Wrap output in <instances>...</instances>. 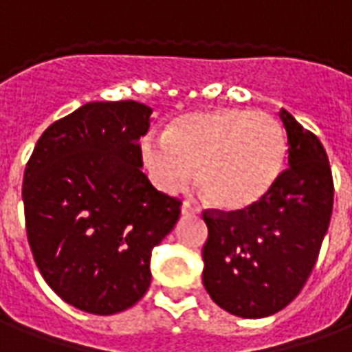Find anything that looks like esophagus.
I'll return each mask as SVG.
<instances>
[{
	"label": "esophagus",
	"mask_w": 352,
	"mask_h": 352,
	"mask_svg": "<svg viewBox=\"0 0 352 352\" xmlns=\"http://www.w3.org/2000/svg\"><path fill=\"white\" fill-rule=\"evenodd\" d=\"M181 213L184 217H194V214H199V209L194 204H190V201H184L183 207H181Z\"/></svg>",
	"instance_id": "1"
}]
</instances>
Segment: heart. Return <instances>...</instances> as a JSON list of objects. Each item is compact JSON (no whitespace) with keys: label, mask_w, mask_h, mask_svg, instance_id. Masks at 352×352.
Masks as SVG:
<instances>
[{"label":"heart","mask_w":352,"mask_h":352,"mask_svg":"<svg viewBox=\"0 0 352 352\" xmlns=\"http://www.w3.org/2000/svg\"><path fill=\"white\" fill-rule=\"evenodd\" d=\"M287 151L275 116L224 107L177 118L164 139H143L141 160L154 183L171 194L196 171L207 204L236 213L260 204L279 183Z\"/></svg>","instance_id":"1"}]
</instances>
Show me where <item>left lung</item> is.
I'll use <instances>...</instances> for the list:
<instances>
[{
    "instance_id": "8db88e82",
    "label": "left lung",
    "mask_w": 352,
    "mask_h": 352,
    "mask_svg": "<svg viewBox=\"0 0 352 352\" xmlns=\"http://www.w3.org/2000/svg\"><path fill=\"white\" fill-rule=\"evenodd\" d=\"M288 168L260 204L245 211H206L204 287L236 317L262 318L285 309L313 272L328 232L333 181L322 143L288 111Z\"/></svg>"
}]
</instances>
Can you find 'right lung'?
Wrapping results in <instances>:
<instances>
[{
    "label": "right lung",
    "instance_id": "add662e5",
    "mask_svg": "<svg viewBox=\"0 0 352 352\" xmlns=\"http://www.w3.org/2000/svg\"><path fill=\"white\" fill-rule=\"evenodd\" d=\"M153 109L92 101L50 124L24 171L28 241L43 279L73 307L113 315L151 287V254L181 201L141 171Z\"/></svg>",
    "mask_w": 352,
    "mask_h": 352
}]
</instances>
